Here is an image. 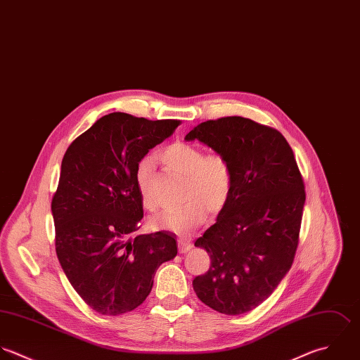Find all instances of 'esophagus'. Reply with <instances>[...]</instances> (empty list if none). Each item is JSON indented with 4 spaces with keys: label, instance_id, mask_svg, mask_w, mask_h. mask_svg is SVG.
I'll use <instances>...</instances> for the list:
<instances>
[{
    "label": "esophagus",
    "instance_id": "esophagus-1",
    "mask_svg": "<svg viewBox=\"0 0 360 360\" xmlns=\"http://www.w3.org/2000/svg\"><path fill=\"white\" fill-rule=\"evenodd\" d=\"M193 247V244L188 240H179V252H187L190 248Z\"/></svg>",
    "mask_w": 360,
    "mask_h": 360
}]
</instances>
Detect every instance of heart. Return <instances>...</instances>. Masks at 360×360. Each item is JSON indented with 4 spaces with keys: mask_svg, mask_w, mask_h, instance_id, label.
I'll list each match as a JSON object with an SVG mask.
<instances>
[{
    "mask_svg": "<svg viewBox=\"0 0 360 360\" xmlns=\"http://www.w3.org/2000/svg\"><path fill=\"white\" fill-rule=\"evenodd\" d=\"M162 162L173 172L184 176L181 188L183 204L167 208L149 218L152 231H170L188 235L207 219L208 210L221 212L233 190V169L222 153L205 152L190 142H173L160 152ZM152 163L141 159L135 167V181L143 207L156 210L158 201L149 188Z\"/></svg>",
    "mask_w": 360,
    "mask_h": 360,
    "instance_id": "b5f03b06",
    "label": "heart"
}]
</instances>
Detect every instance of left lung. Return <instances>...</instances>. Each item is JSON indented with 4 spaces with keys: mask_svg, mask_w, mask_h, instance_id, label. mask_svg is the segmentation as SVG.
Masks as SVG:
<instances>
[{
    "mask_svg": "<svg viewBox=\"0 0 360 360\" xmlns=\"http://www.w3.org/2000/svg\"><path fill=\"white\" fill-rule=\"evenodd\" d=\"M198 139L228 158L233 190L218 221L200 239L210 269L193 281L211 309L239 316L271 296L292 266L306 201L293 150L275 128L239 116L205 121L186 141Z\"/></svg>",
    "mask_w": 360,
    "mask_h": 360,
    "instance_id": "obj_1",
    "label": "left lung"
}]
</instances>
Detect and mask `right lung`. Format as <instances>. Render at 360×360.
I'll return each instance as SVG.
<instances>
[{"label":"right lung","instance_id":"1","mask_svg":"<svg viewBox=\"0 0 360 360\" xmlns=\"http://www.w3.org/2000/svg\"><path fill=\"white\" fill-rule=\"evenodd\" d=\"M179 124L110 113L63 158L51 201L56 252L72 288L99 314L138 307L150 293L156 269L177 254L167 232L131 235L143 217L135 167Z\"/></svg>","mask_w":360,"mask_h":360}]
</instances>
